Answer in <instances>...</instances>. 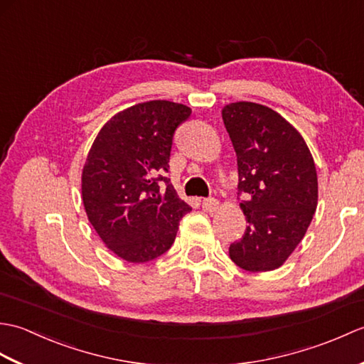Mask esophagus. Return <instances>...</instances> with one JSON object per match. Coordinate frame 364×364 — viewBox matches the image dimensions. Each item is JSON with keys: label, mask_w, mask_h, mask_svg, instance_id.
<instances>
[{"label": "esophagus", "mask_w": 364, "mask_h": 364, "mask_svg": "<svg viewBox=\"0 0 364 364\" xmlns=\"http://www.w3.org/2000/svg\"><path fill=\"white\" fill-rule=\"evenodd\" d=\"M202 206L206 213H215L219 210L220 203H219V200H215V198H205L202 202Z\"/></svg>", "instance_id": "obj_1"}]
</instances>
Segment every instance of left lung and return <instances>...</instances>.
I'll return each instance as SVG.
<instances>
[{"label":"left lung","mask_w":364,"mask_h":364,"mask_svg":"<svg viewBox=\"0 0 364 364\" xmlns=\"http://www.w3.org/2000/svg\"><path fill=\"white\" fill-rule=\"evenodd\" d=\"M237 156L239 205L249 222L230 258L249 272L283 266L304 239L318 206L314 159L299 131L280 114L252 102L222 109Z\"/></svg>","instance_id":"8db88e82"}]
</instances>
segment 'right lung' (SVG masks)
<instances>
[{
	"mask_svg": "<svg viewBox=\"0 0 364 364\" xmlns=\"http://www.w3.org/2000/svg\"><path fill=\"white\" fill-rule=\"evenodd\" d=\"M191 112L167 100L134 105L107 120L90 146L81 176L84 210L107 249L128 262L166 253L192 210L161 175L175 129Z\"/></svg>",
	"mask_w": 364,
	"mask_h": 364,
	"instance_id": "right-lung-1",
	"label": "right lung"
}]
</instances>
